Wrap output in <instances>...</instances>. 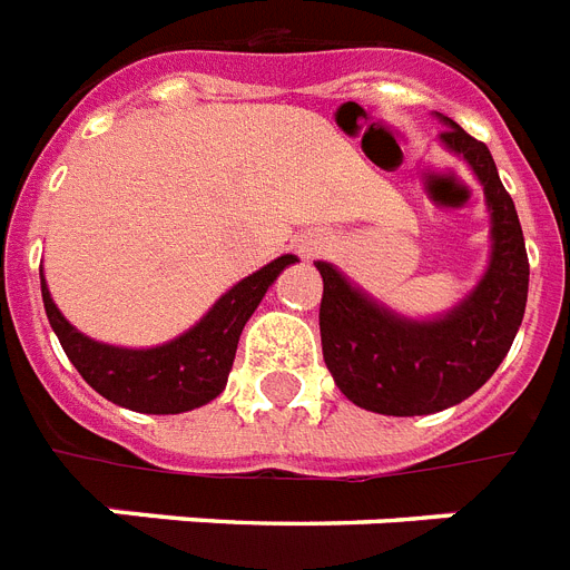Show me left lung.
<instances>
[{"instance_id":"1","label":"left lung","mask_w":570,"mask_h":570,"mask_svg":"<svg viewBox=\"0 0 570 570\" xmlns=\"http://www.w3.org/2000/svg\"><path fill=\"white\" fill-rule=\"evenodd\" d=\"M438 118L446 127L441 145L468 163L485 191L491 254L479 284L446 313L411 320L352 284L334 263L316 259L325 284V364L348 402L375 414H434L473 396L509 355L527 311L530 259L514 200L500 183L491 150L455 120Z\"/></svg>"}]
</instances>
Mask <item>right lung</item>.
I'll list each match as a JSON object with an SVG mask.
<instances>
[{
	"mask_svg": "<svg viewBox=\"0 0 570 570\" xmlns=\"http://www.w3.org/2000/svg\"><path fill=\"white\" fill-rule=\"evenodd\" d=\"M293 263H298V257L284 254L254 275L242 277L189 331L150 348L109 346L76 331L52 302L43 268L40 295L65 355L100 396L138 414H183L213 402L222 393L245 322L257 311L277 275Z\"/></svg>",
	"mask_w": 570,
	"mask_h": 570,
	"instance_id": "obj_1",
	"label": "right lung"
}]
</instances>
